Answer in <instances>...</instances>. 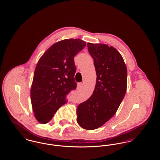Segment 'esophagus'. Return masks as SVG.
Returning <instances> with one entry per match:
<instances>
[{
  "mask_svg": "<svg viewBox=\"0 0 160 160\" xmlns=\"http://www.w3.org/2000/svg\"><path fill=\"white\" fill-rule=\"evenodd\" d=\"M83 85V83H78V87L79 88H82V86Z\"/></svg>",
  "mask_w": 160,
  "mask_h": 160,
  "instance_id": "1",
  "label": "esophagus"
}]
</instances>
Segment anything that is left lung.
Segmentation results:
<instances>
[{
  "label": "left lung",
  "instance_id": "left-lung-1",
  "mask_svg": "<svg viewBox=\"0 0 160 160\" xmlns=\"http://www.w3.org/2000/svg\"><path fill=\"white\" fill-rule=\"evenodd\" d=\"M97 75L92 95L80 103L77 121L86 130L102 126L115 114L127 91V70L121 53L104 44H87Z\"/></svg>",
  "mask_w": 160,
  "mask_h": 160
}]
</instances>
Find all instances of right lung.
Masks as SVG:
<instances>
[{"instance_id":"right-lung-1","label":"right lung","mask_w":160,"mask_h":160,"mask_svg":"<svg viewBox=\"0 0 160 160\" xmlns=\"http://www.w3.org/2000/svg\"><path fill=\"white\" fill-rule=\"evenodd\" d=\"M86 46L80 39H66L47 50L37 63L30 90L31 102L37 121L49 122L67 103V96L75 89L74 57Z\"/></svg>"}]
</instances>
